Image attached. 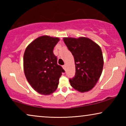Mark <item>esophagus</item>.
I'll use <instances>...</instances> for the list:
<instances>
[{
  "instance_id": "esophagus-1",
  "label": "esophagus",
  "mask_w": 126,
  "mask_h": 126,
  "mask_svg": "<svg viewBox=\"0 0 126 126\" xmlns=\"http://www.w3.org/2000/svg\"><path fill=\"white\" fill-rule=\"evenodd\" d=\"M63 69L65 70V69H66V66H65V65H63Z\"/></svg>"
}]
</instances>
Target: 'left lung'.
Listing matches in <instances>:
<instances>
[{
  "label": "left lung",
  "mask_w": 126,
  "mask_h": 126,
  "mask_svg": "<svg viewBox=\"0 0 126 126\" xmlns=\"http://www.w3.org/2000/svg\"><path fill=\"white\" fill-rule=\"evenodd\" d=\"M63 41L75 59L76 73L70 79V85L80 92L91 90L102 73L104 61L100 47L85 37L64 38Z\"/></svg>",
  "instance_id": "left-lung-1"
}]
</instances>
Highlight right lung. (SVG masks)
<instances>
[{"label": "right lung", "instance_id": "1", "mask_svg": "<svg viewBox=\"0 0 126 126\" xmlns=\"http://www.w3.org/2000/svg\"><path fill=\"white\" fill-rule=\"evenodd\" d=\"M60 39L47 35L37 38L28 45L23 56L25 76L32 88L39 94H50L58 87L65 70L57 64L53 49Z\"/></svg>", "mask_w": 126, "mask_h": 126}]
</instances>
